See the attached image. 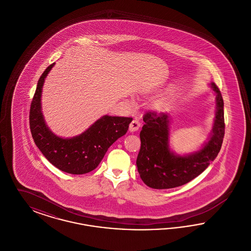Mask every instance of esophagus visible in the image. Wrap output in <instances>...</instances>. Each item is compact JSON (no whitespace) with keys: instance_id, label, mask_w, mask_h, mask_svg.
I'll list each match as a JSON object with an SVG mask.
<instances>
[{"instance_id":"34e87169","label":"esophagus","mask_w":251,"mask_h":251,"mask_svg":"<svg viewBox=\"0 0 251 251\" xmlns=\"http://www.w3.org/2000/svg\"><path fill=\"white\" fill-rule=\"evenodd\" d=\"M140 126H141V123H140L139 120H133L131 121V124H130L129 129H130V131H138V129L140 128Z\"/></svg>"}]
</instances>
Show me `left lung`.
I'll list each match as a JSON object with an SVG mask.
<instances>
[{
    "instance_id": "left-lung-1",
    "label": "left lung",
    "mask_w": 251,
    "mask_h": 251,
    "mask_svg": "<svg viewBox=\"0 0 251 251\" xmlns=\"http://www.w3.org/2000/svg\"><path fill=\"white\" fill-rule=\"evenodd\" d=\"M210 86L215 96V120L207 141L199 151L179 154L171 149L168 113L144 115L136 166L140 178L149 187L169 189L183 185L201 174L220 151L225 133L224 101L216 84L211 83Z\"/></svg>"
}]
</instances>
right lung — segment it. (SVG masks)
<instances>
[{"mask_svg":"<svg viewBox=\"0 0 251 251\" xmlns=\"http://www.w3.org/2000/svg\"><path fill=\"white\" fill-rule=\"evenodd\" d=\"M51 64L40 76L30 109V129L36 147L49 162L60 170L81 175L94 170L109 147L129 129L131 118L102 116L87 130L71 138H63L50 131L42 114V87Z\"/></svg>","mask_w":251,"mask_h":251,"instance_id":"obj_1","label":"right lung"}]
</instances>
